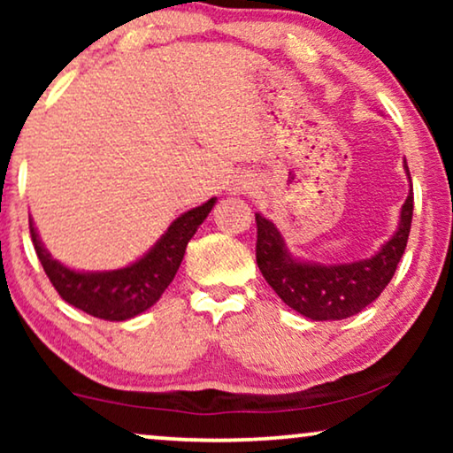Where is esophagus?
<instances>
[{"instance_id":"esophagus-1","label":"esophagus","mask_w":453,"mask_h":453,"mask_svg":"<svg viewBox=\"0 0 453 453\" xmlns=\"http://www.w3.org/2000/svg\"><path fill=\"white\" fill-rule=\"evenodd\" d=\"M251 183H247V181H239V183H234L233 188H231V194L233 196H241V194H251Z\"/></svg>"}]
</instances>
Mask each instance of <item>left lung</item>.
<instances>
[{
  "label": "left lung",
  "instance_id": "1",
  "mask_svg": "<svg viewBox=\"0 0 453 453\" xmlns=\"http://www.w3.org/2000/svg\"><path fill=\"white\" fill-rule=\"evenodd\" d=\"M404 171L411 189L402 203L398 226L373 256L357 262L326 265L295 256L274 222L256 214L257 268L290 309L313 321H336L363 311L381 295L404 256L411 234L414 197L406 158Z\"/></svg>",
  "mask_w": 453,
  "mask_h": 453
}]
</instances>
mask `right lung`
Returning <instances> with one entry per match:
<instances>
[{
  "mask_svg": "<svg viewBox=\"0 0 453 453\" xmlns=\"http://www.w3.org/2000/svg\"><path fill=\"white\" fill-rule=\"evenodd\" d=\"M214 203L216 197H210L202 206L183 212L144 256L117 270L84 272L67 268L47 251L33 216H28L30 237L42 270L61 299L98 319L126 321L144 313L160 299L183 262L188 243Z\"/></svg>",
  "mask_w": 453,
  "mask_h": 453,
  "instance_id": "obj_1",
  "label": "right lung"
}]
</instances>
